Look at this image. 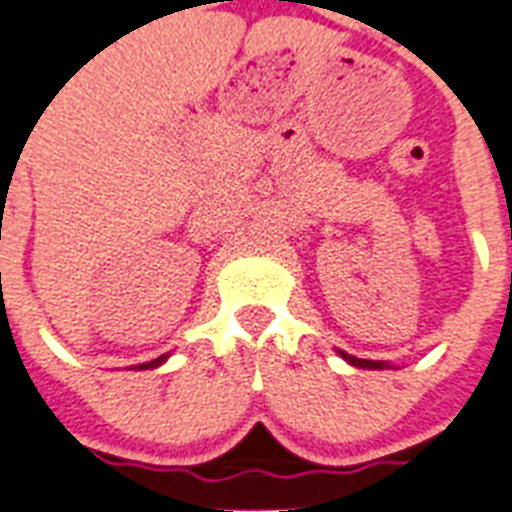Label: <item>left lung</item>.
I'll return each mask as SVG.
<instances>
[{"label":"left lung","mask_w":512,"mask_h":512,"mask_svg":"<svg viewBox=\"0 0 512 512\" xmlns=\"http://www.w3.org/2000/svg\"><path fill=\"white\" fill-rule=\"evenodd\" d=\"M340 356L348 361V364L358 366V369H388V364L385 361H366V358H356V356H348V353H342L340 350Z\"/></svg>","instance_id":"obj_1"}]
</instances>
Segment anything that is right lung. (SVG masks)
<instances>
[{"label":"right lung","mask_w":512,"mask_h":512,"mask_svg":"<svg viewBox=\"0 0 512 512\" xmlns=\"http://www.w3.org/2000/svg\"><path fill=\"white\" fill-rule=\"evenodd\" d=\"M164 361H167V353H164V356H159V358H154V361H148V364H138V369H156V366L164 364Z\"/></svg>","instance_id":"add662e5"}]
</instances>
